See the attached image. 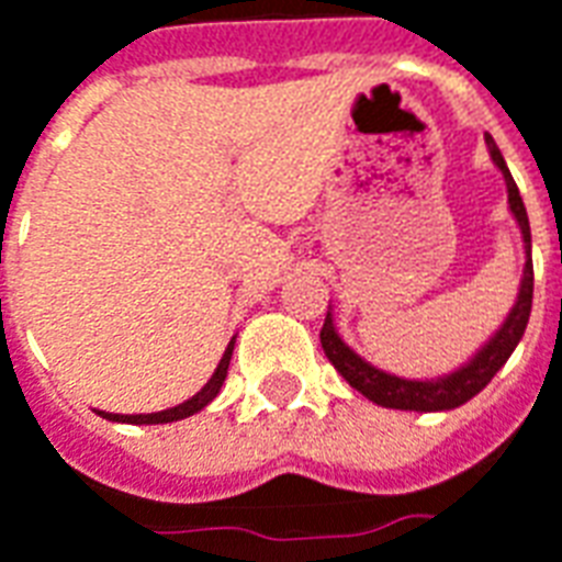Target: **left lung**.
Returning a JSON list of instances; mask_svg holds the SVG:
<instances>
[{"mask_svg": "<svg viewBox=\"0 0 562 562\" xmlns=\"http://www.w3.org/2000/svg\"><path fill=\"white\" fill-rule=\"evenodd\" d=\"M488 154L492 162L501 168V175L506 180V195H509V210L516 216L518 227H521V239H525V276H521V286H518V299L509 316L504 319V326L497 328L495 335L488 337L483 349H476V356L462 364L453 373L438 379H400L391 376L379 367L367 364L364 358L356 356L349 346L340 340L335 328L331 314H326L323 331H319V344L326 349L328 361L335 364L340 376L356 387L358 394H364L367 400H373L376 406L385 408H403V412H447L468 403L471 396H476L483 387L492 382L497 370L506 364V358L513 356V349L518 346L521 335H525L527 319H530V305H533V260H530V222H527L525 201L518 195V186L506 168L504 156L497 150L495 138L486 133Z\"/></svg>", "mask_w": 562, "mask_h": 562, "instance_id": "left-lung-1", "label": "left lung"}]
</instances>
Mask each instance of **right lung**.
I'll return each instance as SVG.
<instances>
[{
	"mask_svg": "<svg viewBox=\"0 0 562 562\" xmlns=\"http://www.w3.org/2000/svg\"><path fill=\"white\" fill-rule=\"evenodd\" d=\"M234 344L236 337L227 344L225 356L218 361L216 373L210 376V382H206L195 396H189L186 403H180V406L166 408V412H150V415H112V412H97V415H103L105 420H115V424H171V420H183V417L195 415V412H201L204 406H210V403L216 400L218 391H222V385H225L227 364H231V356H234Z\"/></svg>",
	"mask_w": 562,
	"mask_h": 562,
	"instance_id": "obj_1",
	"label": "right lung"
}]
</instances>
